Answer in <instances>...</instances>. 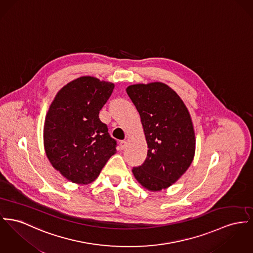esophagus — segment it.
<instances>
[{"label":"esophagus","instance_id":"1","mask_svg":"<svg viewBox=\"0 0 253 253\" xmlns=\"http://www.w3.org/2000/svg\"><path fill=\"white\" fill-rule=\"evenodd\" d=\"M126 145H127V142L126 141H121L120 142V148H121V150H124V149H126Z\"/></svg>","mask_w":253,"mask_h":253}]
</instances>
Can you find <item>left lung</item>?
<instances>
[{
	"label": "left lung",
	"mask_w": 253,
	"mask_h": 253,
	"mask_svg": "<svg viewBox=\"0 0 253 253\" xmlns=\"http://www.w3.org/2000/svg\"><path fill=\"white\" fill-rule=\"evenodd\" d=\"M126 93L138 110L148 154L132 169L137 181L150 191H161L176 182L190 167L196 138L190 113L180 97L162 83L129 85Z\"/></svg>",
	"instance_id": "obj_1"
}]
</instances>
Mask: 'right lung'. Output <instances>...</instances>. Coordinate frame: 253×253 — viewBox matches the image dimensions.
<instances>
[{
  "mask_svg": "<svg viewBox=\"0 0 253 253\" xmlns=\"http://www.w3.org/2000/svg\"><path fill=\"white\" fill-rule=\"evenodd\" d=\"M114 84L81 77L63 86L44 125V147L52 167L68 180L89 184L116 153L117 142L99 118Z\"/></svg>",
  "mask_w": 253,
  "mask_h": 253,
  "instance_id": "add662e5",
  "label": "right lung"
}]
</instances>
